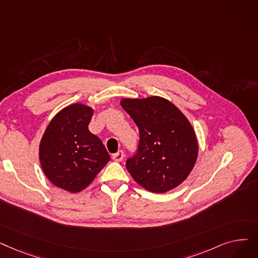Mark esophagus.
Instances as JSON below:
<instances>
[{
	"mask_svg": "<svg viewBox=\"0 0 258 258\" xmlns=\"http://www.w3.org/2000/svg\"><path fill=\"white\" fill-rule=\"evenodd\" d=\"M123 158H124V153H123V151H118L116 154L113 155V159L117 162L122 161Z\"/></svg>",
	"mask_w": 258,
	"mask_h": 258,
	"instance_id": "obj_1",
	"label": "esophagus"
}]
</instances>
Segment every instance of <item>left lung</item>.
<instances>
[{"mask_svg": "<svg viewBox=\"0 0 258 258\" xmlns=\"http://www.w3.org/2000/svg\"><path fill=\"white\" fill-rule=\"evenodd\" d=\"M120 104L139 128L138 154L126 169L139 185L166 193L182 183L198 156L195 131L182 111L159 96L123 98Z\"/></svg>", "mask_w": 258, "mask_h": 258, "instance_id": "8db88e82", "label": "left lung"}]
</instances>
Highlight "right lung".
Wrapping results in <instances>:
<instances>
[{
    "label": "right lung",
    "instance_id": "right-lung-1",
    "mask_svg": "<svg viewBox=\"0 0 258 258\" xmlns=\"http://www.w3.org/2000/svg\"><path fill=\"white\" fill-rule=\"evenodd\" d=\"M94 111L82 103L62 108L40 141L44 174L53 185L70 193L87 187L110 160L102 141L88 130Z\"/></svg>",
    "mask_w": 258,
    "mask_h": 258
}]
</instances>
